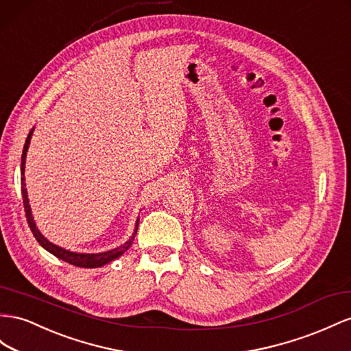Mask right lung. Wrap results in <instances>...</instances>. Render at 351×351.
Wrapping results in <instances>:
<instances>
[{"instance_id": "obj_1", "label": "right lung", "mask_w": 351, "mask_h": 351, "mask_svg": "<svg viewBox=\"0 0 351 351\" xmlns=\"http://www.w3.org/2000/svg\"><path fill=\"white\" fill-rule=\"evenodd\" d=\"M34 130L32 128L29 131V134L26 137L25 141V146H23V152H22V164H21V184H22V196H23V205H25V213H26V220L27 224H29L31 230L35 236V239L38 241L44 250L49 251L50 254H53L54 257H58L66 263L72 264V266H77V267H85V269H94V267H101L105 266V264L117 260L118 257H121L122 254H124L130 246L132 245V241H134V236L137 233L138 229V219L136 221V227H134V233H132L131 238L125 242L122 243L121 246H117V248L105 251V252H97V254H85V252H73L69 250H64L59 245H54L53 242H50L47 238H44V234L38 230V227L35 224L34 220V215L31 211V205H29V199H27V191H26V183H25V162H26V154H27V149H29L31 145V138L34 134Z\"/></svg>"}]
</instances>
